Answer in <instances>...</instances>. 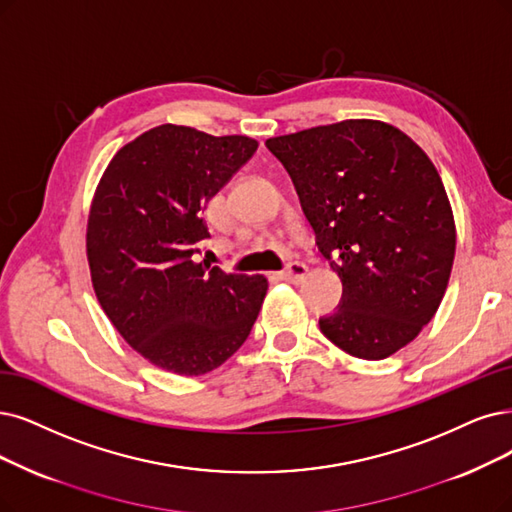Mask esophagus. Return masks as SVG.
<instances>
[{"mask_svg":"<svg viewBox=\"0 0 512 512\" xmlns=\"http://www.w3.org/2000/svg\"><path fill=\"white\" fill-rule=\"evenodd\" d=\"M280 276L289 280V282H301L308 276V266H306V263H301V261H291L289 266L285 268V272H282Z\"/></svg>","mask_w":512,"mask_h":512,"instance_id":"esophagus-1","label":"esophagus"}]
</instances>
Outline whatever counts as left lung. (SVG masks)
<instances>
[{"label":"left lung","mask_w":512,"mask_h":512,"mask_svg":"<svg viewBox=\"0 0 512 512\" xmlns=\"http://www.w3.org/2000/svg\"><path fill=\"white\" fill-rule=\"evenodd\" d=\"M266 147L342 280V301L320 331L365 361L407 346L439 310L456 255V223L430 158L377 120L316 126Z\"/></svg>","instance_id":"left-lung-1"}]
</instances>
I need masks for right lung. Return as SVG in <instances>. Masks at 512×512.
<instances>
[{
	"label": "right lung",
	"mask_w": 512,
	"mask_h": 512,
	"mask_svg": "<svg viewBox=\"0 0 512 512\" xmlns=\"http://www.w3.org/2000/svg\"><path fill=\"white\" fill-rule=\"evenodd\" d=\"M257 141L162 124L124 145L94 194L86 253L113 327L149 363L177 375L217 369L249 337L268 280L196 263L202 219Z\"/></svg>",
	"instance_id": "obj_1"
}]
</instances>
